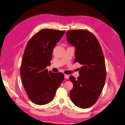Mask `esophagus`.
I'll return each mask as SVG.
<instances>
[{"label": "esophagus", "instance_id": "1", "mask_svg": "<svg viewBox=\"0 0 125 125\" xmlns=\"http://www.w3.org/2000/svg\"><path fill=\"white\" fill-rule=\"evenodd\" d=\"M64 78H65L66 79H69V76L68 75L65 74V75H64Z\"/></svg>", "mask_w": 125, "mask_h": 125}]
</instances>
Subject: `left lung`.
<instances>
[{"label": "left lung", "instance_id": "1", "mask_svg": "<svg viewBox=\"0 0 125 125\" xmlns=\"http://www.w3.org/2000/svg\"><path fill=\"white\" fill-rule=\"evenodd\" d=\"M66 36L68 43L75 47L74 62L82 65L78 78L70 77L73 84L70 97L76 106L88 108L97 101L104 85L106 70L103 52L97 38L88 31H69Z\"/></svg>", "mask_w": 125, "mask_h": 125}]
</instances>
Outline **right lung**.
<instances>
[{"mask_svg": "<svg viewBox=\"0 0 125 125\" xmlns=\"http://www.w3.org/2000/svg\"><path fill=\"white\" fill-rule=\"evenodd\" d=\"M65 31L43 29L28 42L22 59L21 76L28 98L33 103L43 105L54 99L63 81L62 73L48 71L52 52Z\"/></svg>", "mask_w": 125, "mask_h": 125, "instance_id": "add662e5", "label": "right lung"}]
</instances>
